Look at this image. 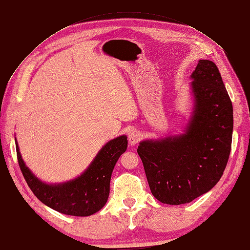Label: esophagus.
I'll use <instances>...</instances> for the list:
<instances>
[{
  "label": "esophagus",
  "mask_w": 250,
  "mask_h": 250,
  "mask_svg": "<svg viewBox=\"0 0 250 250\" xmlns=\"http://www.w3.org/2000/svg\"><path fill=\"white\" fill-rule=\"evenodd\" d=\"M141 133L138 131H132L128 135V142H129L130 146H135L139 143V141L141 140Z\"/></svg>",
  "instance_id": "34e87169"
}]
</instances>
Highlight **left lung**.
<instances>
[{"label": "left lung", "instance_id": "obj_1", "mask_svg": "<svg viewBox=\"0 0 250 250\" xmlns=\"http://www.w3.org/2000/svg\"><path fill=\"white\" fill-rule=\"evenodd\" d=\"M191 78L194 108L185 133L142 141L138 147L151 193L171 206L213 188L231 148L232 104L217 65L200 59Z\"/></svg>", "mask_w": 250, "mask_h": 250}]
</instances>
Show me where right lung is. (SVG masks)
Returning <instances> with one entry per match:
<instances>
[{
	"instance_id": "1",
	"label": "right lung",
	"mask_w": 250,
	"mask_h": 250,
	"mask_svg": "<svg viewBox=\"0 0 250 250\" xmlns=\"http://www.w3.org/2000/svg\"><path fill=\"white\" fill-rule=\"evenodd\" d=\"M127 137L121 135L105 144L80 176L62 184H46L30 171L21 158L16 141L18 162L33 194L47 207L70 216L86 217L107 202L111 173L127 149Z\"/></svg>"
}]
</instances>
